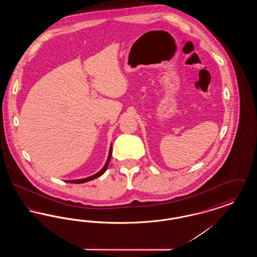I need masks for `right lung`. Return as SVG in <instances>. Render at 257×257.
Returning <instances> with one entry per match:
<instances>
[{
	"label": "right lung",
	"instance_id": "obj_1",
	"mask_svg": "<svg viewBox=\"0 0 257 257\" xmlns=\"http://www.w3.org/2000/svg\"><path fill=\"white\" fill-rule=\"evenodd\" d=\"M111 150H112V148H111V147H110V151H109V156H108L107 162H106V164L104 165V167L102 168V170H101L100 171H98L97 173H95V174H93V175H91V176H89V177L84 178V179H77V180H66V182H67V183L75 184L85 183V182H88V181H90V180H93V179L97 178V177H99V176H101L102 174H104V172L107 171L108 165H109V163H110V157H111Z\"/></svg>",
	"mask_w": 257,
	"mask_h": 257
}]
</instances>
